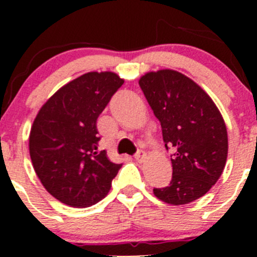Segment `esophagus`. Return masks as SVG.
I'll return each mask as SVG.
<instances>
[{"label": "esophagus", "instance_id": "34e87169", "mask_svg": "<svg viewBox=\"0 0 257 257\" xmlns=\"http://www.w3.org/2000/svg\"><path fill=\"white\" fill-rule=\"evenodd\" d=\"M145 155H147L145 154V152H143V150H139V152L136 154V160L138 163H143L145 160Z\"/></svg>", "mask_w": 257, "mask_h": 257}]
</instances>
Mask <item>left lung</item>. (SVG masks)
I'll return each instance as SVG.
<instances>
[{
  "label": "left lung",
  "instance_id": "8db88e82",
  "mask_svg": "<svg viewBox=\"0 0 257 257\" xmlns=\"http://www.w3.org/2000/svg\"><path fill=\"white\" fill-rule=\"evenodd\" d=\"M139 85L162 124L165 147L174 148L172 181L153 193L170 205L193 203L224 172L229 150L224 118L200 85L174 69L148 72Z\"/></svg>",
  "mask_w": 257,
  "mask_h": 257
}]
</instances>
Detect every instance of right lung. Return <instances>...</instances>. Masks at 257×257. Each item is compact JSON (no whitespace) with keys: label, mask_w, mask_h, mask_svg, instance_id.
Listing matches in <instances>:
<instances>
[{"label":"right lung","mask_w":257,"mask_h":257,"mask_svg":"<svg viewBox=\"0 0 257 257\" xmlns=\"http://www.w3.org/2000/svg\"><path fill=\"white\" fill-rule=\"evenodd\" d=\"M124 79L88 72L59 88L41 107L30 132L33 169L53 198L88 208L109 193L121 164L98 152L97 119Z\"/></svg>","instance_id":"add662e5"}]
</instances>
